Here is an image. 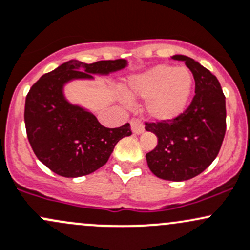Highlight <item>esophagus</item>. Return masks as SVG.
<instances>
[{
    "label": "esophagus",
    "mask_w": 250,
    "mask_h": 250,
    "mask_svg": "<svg viewBox=\"0 0 250 250\" xmlns=\"http://www.w3.org/2000/svg\"><path fill=\"white\" fill-rule=\"evenodd\" d=\"M130 127H132L133 133L135 134H143L145 132L144 125L141 123V121L139 118H132V121H130Z\"/></svg>",
    "instance_id": "esophagus-1"
}]
</instances>
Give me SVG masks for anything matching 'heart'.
I'll return each instance as SVG.
<instances>
[{"mask_svg": "<svg viewBox=\"0 0 250 250\" xmlns=\"http://www.w3.org/2000/svg\"><path fill=\"white\" fill-rule=\"evenodd\" d=\"M193 74L186 67L159 64L129 81L127 94L132 99H146V116L167 122L180 116L193 91Z\"/></svg>", "mask_w": 250, "mask_h": 250, "instance_id": "1", "label": "heart"}]
</instances>
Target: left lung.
I'll list each match as a JSON object with an SVG mask.
<instances>
[{
	"label": "left lung",
	"mask_w": 250,
	"mask_h": 250,
	"mask_svg": "<svg viewBox=\"0 0 250 250\" xmlns=\"http://www.w3.org/2000/svg\"><path fill=\"white\" fill-rule=\"evenodd\" d=\"M171 59L183 61L193 73L195 96L173 120L145 122V129L158 138L146 160L157 177L180 182L198 176L218 156L227 130V109L219 81L208 69L185 55Z\"/></svg>",
	"instance_id": "8db88e82"
}]
</instances>
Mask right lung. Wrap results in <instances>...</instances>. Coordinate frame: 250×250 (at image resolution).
<instances>
[{
  "instance_id": "1",
  "label": "right lung",
  "mask_w": 250,
  "mask_h": 250,
  "mask_svg": "<svg viewBox=\"0 0 250 250\" xmlns=\"http://www.w3.org/2000/svg\"><path fill=\"white\" fill-rule=\"evenodd\" d=\"M127 65L123 59L87 64L77 60L46 73L30 88L25 102L27 139L37 158L63 177H80L102 167L114 147L132 134L129 123L106 128L79 105L70 104L63 86L75 79L107 75Z\"/></svg>"
}]
</instances>
